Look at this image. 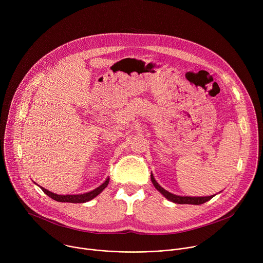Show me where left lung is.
I'll return each instance as SVG.
<instances>
[{"mask_svg":"<svg viewBox=\"0 0 263 263\" xmlns=\"http://www.w3.org/2000/svg\"><path fill=\"white\" fill-rule=\"evenodd\" d=\"M151 180L153 185L155 186V189L164 197L166 198L168 201L173 202V203H177V204H191V205H201L204 204L206 202H208L209 200H211L215 195L209 196V197H187V196H178V195H174L167 191H165L164 189L157 183V181L155 180L153 174H151Z\"/></svg>","mask_w":263,"mask_h":263,"instance_id":"left-lung-1","label":"left lung"}]
</instances>
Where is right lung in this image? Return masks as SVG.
<instances>
[{
	"instance_id": "obj_1",
	"label": "right lung",
	"mask_w": 263,
	"mask_h": 263,
	"mask_svg": "<svg viewBox=\"0 0 263 263\" xmlns=\"http://www.w3.org/2000/svg\"><path fill=\"white\" fill-rule=\"evenodd\" d=\"M108 183H109V178H107L104 181V183H102L99 187H97L96 190H93L91 192H88V193H85V194H80V195H57V194H54V193L44 189V187H41V189L43 190V192L47 196H49L50 198H52L53 200H55L57 202H63V203H85V202H88V201L95 199L97 196H99L106 189Z\"/></svg>"
}]
</instances>
